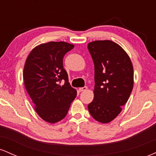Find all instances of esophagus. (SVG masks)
Returning <instances> with one entry per match:
<instances>
[{
    "mask_svg": "<svg viewBox=\"0 0 156 156\" xmlns=\"http://www.w3.org/2000/svg\"><path fill=\"white\" fill-rule=\"evenodd\" d=\"M78 90H79V92H84V91H87V87H81V88L78 89Z\"/></svg>",
    "mask_w": 156,
    "mask_h": 156,
    "instance_id": "34e87169",
    "label": "esophagus"
}]
</instances>
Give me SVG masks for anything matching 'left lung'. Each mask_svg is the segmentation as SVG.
<instances>
[{
	"mask_svg": "<svg viewBox=\"0 0 156 156\" xmlns=\"http://www.w3.org/2000/svg\"><path fill=\"white\" fill-rule=\"evenodd\" d=\"M87 47L94 62L95 83L89 112L95 120L110 122L119 115L132 92L133 64L126 52L112 41H94Z\"/></svg>",
	"mask_w": 156,
	"mask_h": 156,
	"instance_id": "1",
	"label": "left lung"
}]
</instances>
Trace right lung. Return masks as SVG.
<instances>
[{"label": "right lung", "instance_id": "obj_1", "mask_svg": "<svg viewBox=\"0 0 156 156\" xmlns=\"http://www.w3.org/2000/svg\"><path fill=\"white\" fill-rule=\"evenodd\" d=\"M74 44L49 42L34 48L27 57L23 80L34 105L35 111L44 121L55 123L67 115L77 91L68 82L63 58ZM64 82V85H60Z\"/></svg>", "mask_w": 156, "mask_h": 156}]
</instances>
